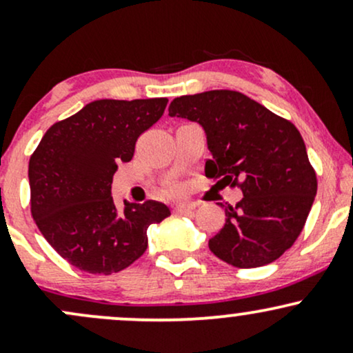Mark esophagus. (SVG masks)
<instances>
[{
	"mask_svg": "<svg viewBox=\"0 0 353 353\" xmlns=\"http://www.w3.org/2000/svg\"><path fill=\"white\" fill-rule=\"evenodd\" d=\"M194 209H196V204H192V202H181V204H176V208H174L177 214H188Z\"/></svg>",
	"mask_w": 353,
	"mask_h": 353,
	"instance_id": "1",
	"label": "esophagus"
}]
</instances>
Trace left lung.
<instances>
[{"label":"left lung","mask_w":353,"mask_h":353,"mask_svg":"<svg viewBox=\"0 0 353 353\" xmlns=\"http://www.w3.org/2000/svg\"><path fill=\"white\" fill-rule=\"evenodd\" d=\"M169 116L204 128L212 154L205 176L244 194L236 208L224 209L225 224L209 239L210 252L239 269L277 261L297 241L317 194L299 129L229 89L176 98Z\"/></svg>","instance_id":"obj_1"}]
</instances>
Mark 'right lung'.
<instances>
[{"mask_svg": "<svg viewBox=\"0 0 353 353\" xmlns=\"http://www.w3.org/2000/svg\"><path fill=\"white\" fill-rule=\"evenodd\" d=\"M165 98L92 101L54 123L30 159L31 216L52 249L89 274L119 272L148 249V228L171 216L163 202H124L111 184L134 156L137 137L156 124Z\"/></svg>", "mask_w": 353, "mask_h": 353, "instance_id": "right-lung-1", "label": "right lung"}]
</instances>
